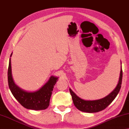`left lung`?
<instances>
[{
  "instance_id": "obj_1",
  "label": "left lung",
  "mask_w": 129,
  "mask_h": 129,
  "mask_svg": "<svg viewBox=\"0 0 129 129\" xmlns=\"http://www.w3.org/2000/svg\"><path fill=\"white\" fill-rule=\"evenodd\" d=\"M122 81V69L121 65L118 84L112 92H111L110 94L105 97V98L99 99V100H85L77 96L76 93L70 88L69 90H70V94L71 95V97H72L73 103H74V106L76 107V108L78 110L82 112L93 113L101 111L104 110L107 107H108L109 105L111 103L112 101L117 96L120 89V88H121Z\"/></svg>"
}]
</instances>
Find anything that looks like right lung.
<instances>
[{
	"mask_svg": "<svg viewBox=\"0 0 129 129\" xmlns=\"http://www.w3.org/2000/svg\"><path fill=\"white\" fill-rule=\"evenodd\" d=\"M11 53L10 57L12 56ZM58 77L51 76L49 80L39 90L27 92L19 88L15 84L12 77L11 59L10 58L8 69V83L12 94L22 106L33 110H43L48 108L54 85Z\"/></svg>",
	"mask_w": 129,
	"mask_h": 129,
	"instance_id": "add662e5",
	"label": "right lung"
}]
</instances>
